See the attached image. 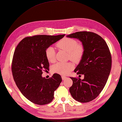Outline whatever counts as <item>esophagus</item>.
Segmentation results:
<instances>
[{"label": "esophagus", "mask_w": 122, "mask_h": 122, "mask_svg": "<svg viewBox=\"0 0 122 122\" xmlns=\"http://www.w3.org/2000/svg\"><path fill=\"white\" fill-rule=\"evenodd\" d=\"M66 78H67V77H66V76H64V75H62V80H64Z\"/></svg>", "instance_id": "esophagus-1"}]
</instances>
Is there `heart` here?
<instances>
[{
  "mask_svg": "<svg viewBox=\"0 0 122 122\" xmlns=\"http://www.w3.org/2000/svg\"><path fill=\"white\" fill-rule=\"evenodd\" d=\"M58 48L68 52L70 58L74 61H78L81 58L84 52V47L81 43H78L76 39L71 38H64L56 44ZM56 52L52 46L48 47L45 51L47 60L50 62L55 61ZM74 68V66L70 62H58L52 66L53 72L60 74H67Z\"/></svg>",
  "mask_w": 122,
  "mask_h": 122,
  "instance_id": "b5f03b06",
  "label": "heart"
}]
</instances>
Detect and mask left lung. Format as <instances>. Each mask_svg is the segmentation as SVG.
I'll return each mask as SVG.
<instances>
[{"label": "left lung", "mask_w": 122, "mask_h": 122, "mask_svg": "<svg viewBox=\"0 0 122 122\" xmlns=\"http://www.w3.org/2000/svg\"><path fill=\"white\" fill-rule=\"evenodd\" d=\"M82 42L84 52L80 63L74 70L84 78L70 77L73 81L69 90L72 97L80 102H88L99 95L108 79L112 57L108 46L100 36L87 31L67 35Z\"/></svg>", "instance_id": "left-lung-1"}]
</instances>
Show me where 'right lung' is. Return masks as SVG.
I'll list each match as a JSON object with an SVG mask.
<instances>
[{
  "label": "right lung",
  "instance_id": "add662e5",
  "mask_svg": "<svg viewBox=\"0 0 122 122\" xmlns=\"http://www.w3.org/2000/svg\"><path fill=\"white\" fill-rule=\"evenodd\" d=\"M64 36H27L15 48L11 64L13 77L23 95L34 103L44 105L51 102L61 83V76L56 73L48 79L41 74L49 66L46 49Z\"/></svg>",
  "mask_w": 122,
  "mask_h": 122
}]
</instances>
